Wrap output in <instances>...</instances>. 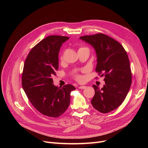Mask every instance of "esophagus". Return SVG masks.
Instances as JSON below:
<instances>
[{
    "instance_id": "34e87169",
    "label": "esophagus",
    "mask_w": 148,
    "mask_h": 148,
    "mask_svg": "<svg viewBox=\"0 0 148 148\" xmlns=\"http://www.w3.org/2000/svg\"><path fill=\"white\" fill-rule=\"evenodd\" d=\"M79 89H86L87 88L86 86H80L78 87Z\"/></svg>"
}]
</instances>
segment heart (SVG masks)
<instances>
[{
	"label": "heart",
	"instance_id": "b5f03b06",
	"mask_svg": "<svg viewBox=\"0 0 148 148\" xmlns=\"http://www.w3.org/2000/svg\"><path fill=\"white\" fill-rule=\"evenodd\" d=\"M80 49H81V48H80ZM75 78H76V79H77L78 81H81L82 80V76H81V75H77L75 76Z\"/></svg>",
	"mask_w": 148,
	"mask_h": 148
}]
</instances>
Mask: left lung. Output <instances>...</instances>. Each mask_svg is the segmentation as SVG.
I'll use <instances>...</instances> for the list:
<instances>
[{"mask_svg": "<svg viewBox=\"0 0 148 148\" xmlns=\"http://www.w3.org/2000/svg\"><path fill=\"white\" fill-rule=\"evenodd\" d=\"M79 38L94 48L97 58L95 71L105 77V84L101 89L92 86L95 95L91 104L101 113L110 112L122 104L131 87L132 73L128 54L119 42L102 33Z\"/></svg>", "mask_w": 148, "mask_h": 148, "instance_id": "1", "label": "left lung"}]
</instances>
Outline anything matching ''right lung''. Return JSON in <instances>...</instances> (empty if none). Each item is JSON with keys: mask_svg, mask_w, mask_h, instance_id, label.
I'll return each instance as SVG.
<instances>
[{"mask_svg": "<svg viewBox=\"0 0 148 148\" xmlns=\"http://www.w3.org/2000/svg\"><path fill=\"white\" fill-rule=\"evenodd\" d=\"M69 37L50 36L42 40L29 52L24 64L22 84L33 107L44 115L57 118L68 108L71 85L58 87L52 77L58 69V53Z\"/></svg>", "mask_w": 148, "mask_h": 148, "instance_id": "right-lung-1", "label": "right lung"}]
</instances>
